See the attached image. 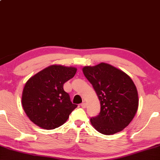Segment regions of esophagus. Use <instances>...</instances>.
Segmentation results:
<instances>
[{
    "instance_id": "34e87169",
    "label": "esophagus",
    "mask_w": 160,
    "mask_h": 160,
    "mask_svg": "<svg viewBox=\"0 0 160 160\" xmlns=\"http://www.w3.org/2000/svg\"><path fill=\"white\" fill-rule=\"evenodd\" d=\"M81 107H82V108H83V109H85V108L87 107V104H86L85 102H83L82 104H81Z\"/></svg>"
}]
</instances>
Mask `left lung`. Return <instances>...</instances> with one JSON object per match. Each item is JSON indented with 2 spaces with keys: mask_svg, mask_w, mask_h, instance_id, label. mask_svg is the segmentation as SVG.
<instances>
[{
  "mask_svg": "<svg viewBox=\"0 0 160 160\" xmlns=\"http://www.w3.org/2000/svg\"><path fill=\"white\" fill-rule=\"evenodd\" d=\"M100 101L101 111L90 119L96 130L105 135L122 131L137 112L138 92L133 81L123 71L107 63L82 68Z\"/></svg>",
  "mask_w": 160,
  "mask_h": 160,
  "instance_id": "obj_1",
  "label": "left lung"
}]
</instances>
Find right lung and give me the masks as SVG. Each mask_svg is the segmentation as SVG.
<instances>
[{
	"mask_svg": "<svg viewBox=\"0 0 160 160\" xmlns=\"http://www.w3.org/2000/svg\"><path fill=\"white\" fill-rule=\"evenodd\" d=\"M77 68L53 64L27 81L22 92L23 109L32 122L44 129H53L67 121L77 104H72L63 84Z\"/></svg>",
	"mask_w": 160,
	"mask_h": 160,
	"instance_id": "right-lung-1",
	"label": "right lung"
}]
</instances>
